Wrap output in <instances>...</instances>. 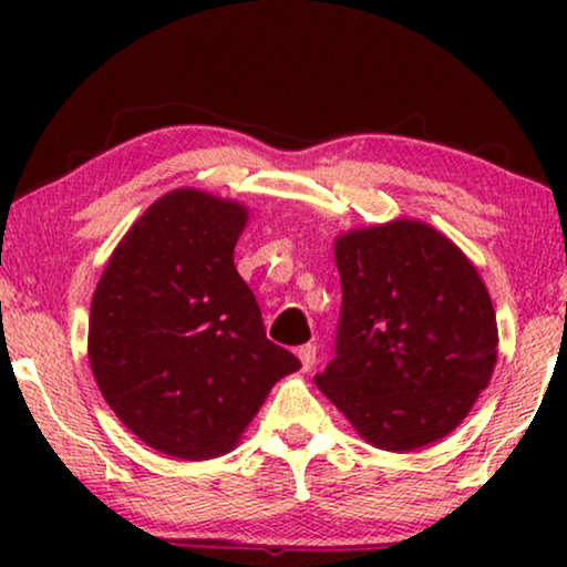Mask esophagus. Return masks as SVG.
<instances>
[{
    "mask_svg": "<svg viewBox=\"0 0 567 567\" xmlns=\"http://www.w3.org/2000/svg\"><path fill=\"white\" fill-rule=\"evenodd\" d=\"M297 355H299V361H301V371L315 369V363H317V346H312V343L301 346L299 351H297Z\"/></svg>",
    "mask_w": 567,
    "mask_h": 567,
    "instance_id": "esophagus-1",
    "label": "esophagus"
}]
</instances>
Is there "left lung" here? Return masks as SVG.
<instances>
[{"instance_id": "left-lung-1", "label": "left lung", "mask_w": 567, "mask_h": 567, "mask_svg": "<svg viewBox=\"0 0 567 567\" xmlns=\"http://www.w3.org/2000/svg\"><path fill=\"white\" fill-rule=\"evenodd\" d=\"M336 359L315 382L369 444L413 452L464 421L498 359L483 278L452 239L398 219L338 237Z\"/></svg>"}]
</instances>
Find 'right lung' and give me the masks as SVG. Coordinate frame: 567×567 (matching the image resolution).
I'll return each mask as SVG.
<instances>
[{"instance_id": "obj_1", "label": "right lung", "mask_w": 567, "mask_h": 567, "mask_svg": "<svg viewBox=\"0 0 567 567\" xmlns=\"http://www.w3.org/2000/svg\"><path fill=\"white\" fill-rule=\"evenodd\" d=\"M237 200L181 188L138 216L100 276L90 367L146 446L181 460L227 454L270 386L301 363L270 343L235 268Z\"/></svg>"}]
</instances>
